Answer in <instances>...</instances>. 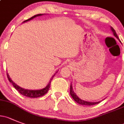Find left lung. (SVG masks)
Wrapping results in <instances>:
<instances>
[{"label": "left lung", "instance_id": "obj_1", "mask_svg": "<svg viewBox=\"0 0 124 124\" xmlns=\"http://www.w3.org/2000/svg\"><path fill=\"white\" fill-rule=\"evenodd\" d=\"M111 31H113L114 35L115 36L117 39H119V37H118L117 35L116 34V32L115 30H114V29H113L112 27H111ZM70 95H71V97H72L73 99H74V100H75V101H76V103H78L80 104V105H89V106H91V105H97V104H98V103H100V101H98V102H89V101H84V100H81V99H80L79 97H78V96H76V93L74 92L73 89V87H72V85H71V84L70 85Z\"/></svg>", "mask_w": 124, "mask_h": 124}]
</instances>
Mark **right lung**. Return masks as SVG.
<instances>
[{
	"instance_id": "add662e5",
	"label": "right lung",
	"mask_w": 124,
	"mask_h": 124,
	"mask_svg": "<svg viewBox=\"0 0 124 124\" xmlns=\"http://www.w3.org/2000/svg\"><path fill=\"white\" fill-rule=\"evenodd\" d=\"M41 15H43V14H38V15H35V16H32V18H29V19H27V20L24 21V22H26V21H30L31 20V19H33L34 18H35V17L37 16H41ZM7 78L8 79L9 81L10 82V83H11V84H13V85L14 86V87H15L16 89L17 90V91H18V92H19V93H21V94L25 96V97H31V98H37V97H41V96L44 95L45 94V93H47V92H48V91H49V87H50V85H51V81L49 82V84H48V85L46 87H45L44 89H41V90H35V91H31V90H27V89H23L21 88V87H20L19 86H18L17 84H15V83H14L13 81L12 80H11V79H10V76H9L8 74L7 73ZM54 76H53L51 78V81L53 79V78H54Z\"/></svg>"
}]
</instances>
